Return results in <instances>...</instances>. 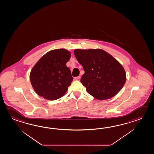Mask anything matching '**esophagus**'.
<instances>
[{
  "label": "esophagus",
  "mask_w": 154,
  "mask_h": 154,
  "mask_svg": "<svg viewBox=\"0 0 154 154\" xmlns=\"http://www.w3.org/2000/svg\"><path fill=\"white\" fill-rule=\"evenodd\" d=\"M80 78H81V77H80V76H76V77H75V78H74V79H75V80H79V79H80Z\"/></svg>",
  "instance_id": "obj_1"
}]
</instances>
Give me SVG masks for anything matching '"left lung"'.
Instances as JSON below:
<instances>
[{
	"label": "left lung",
	"instance_id": "left-lung-1",
	"mask_svg": "<svg viewBox=\"0 0 154 154\" xmlns=\"http://www.w3.org/2000/svg\"><path fill=\"white\" fill-rule=\"evenodd\" d=\"M74 53L85 71L80 82L90 95L103 100L120 91L126 82V74L111 54L100 49H77Z\"/></svg>",
	"mask_w": 154,
	"mask_h": 154
}]
</instances>
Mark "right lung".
<instances>
[{
    "mask_svg": "<svg viewBox=\"0 0 154 154\" xmlns=\"http://www.w3.org/2000/svg\"><path fill=\"white\" fill-rule=\"evenodd\" d=\"M70 56L66 49H54L37 62L29 75L37 94L47 100H56L66 94L73 80L70 70L66 66Z\"/></svg>",
    "mask_w": 154,
    "mask_h": 154,
    "instance_id": "obj_1",
    "label": "right lung"
}]
</instances>
